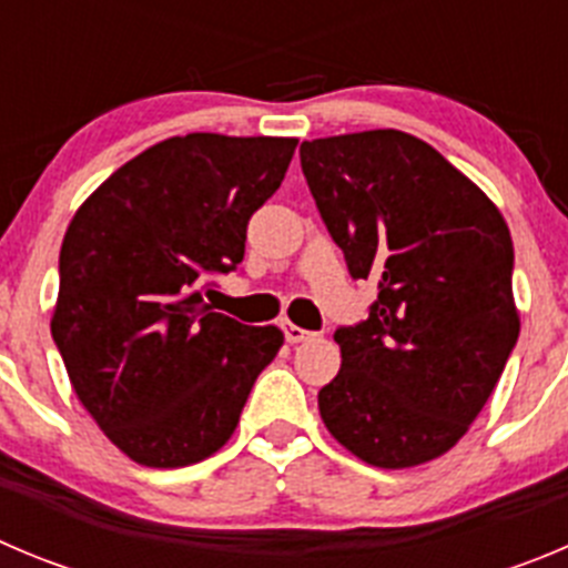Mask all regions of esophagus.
<instances>
[{
  "label": "esophagus",
  "mask_w": 568,
  "mask_h": 568,
  "mask_svg": "<svg viewBox=\"0 0 568 568\" xmlns=\"http://www.w3.org/2000/svg\"><path fill=\"white\" fill-rule=\"evenodd\" d=\"M280 327H283L285 342L288 344H300V342H305V338L314 336V333L305 331V327H300V325H294V322H280Z\"/></svg>",
  "instance_id": "1"
}]
</instances>
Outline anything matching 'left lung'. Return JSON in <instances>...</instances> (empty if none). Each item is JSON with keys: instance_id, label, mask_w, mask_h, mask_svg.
<instances>
[{"instance_id": "8db88e82", "label": "left lung", "mask_w": 568, "mask_h": 568, "mask_svg": "<svg viewBox=\"0 0 568 568\" xmlns=\"http://www.w3.org/2000/svg\"><path fill=\"white\" fill-rule=\"evenodd\" d=\"M327 232L369 316L338 327L342 369L320 389L327 432L375 468H415L463 439L518 342L513 237L428 142L395 129L302 142Z\"/></svg>"}]
</instances>
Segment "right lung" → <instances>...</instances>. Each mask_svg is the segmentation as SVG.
<instances>
[{
    "instance_id": "obj_1",
    "label": "right lung",
    "mask_w": 568,
    "mask_h": 568,
    "mask_svg": "<svg viewBox=\"0 0 568 568\" xmlns=\"http://www.w3.org/2000/svg\"><path fill=\"white\" fill-rule=\"evenodd\" d=\"M294 136L187 134L111 173L69 221L52 338L105 437L148 468H184L235 432L283 347L204 302L237 268L246 224L272 199Z\"/></svg>"
}]
</instances>
